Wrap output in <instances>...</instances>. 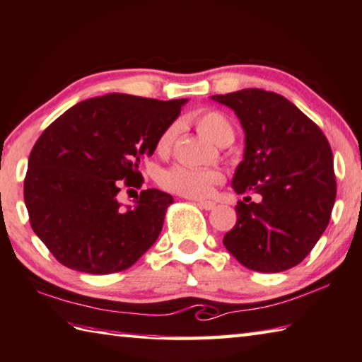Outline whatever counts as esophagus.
<instances>
[{
    "label": "esophagus",
    "instance_id": "esophagus-1",
    "mask_svg": "<svg viewBox=\"0 0 362 362\" xmlns=\"http://www.w3.org/2000/svg\"><path fill=\"white\" fill-rule=\"evenodd\" d=\"M196 202H198V206L201 209H206V210H212L216 206L214 201H196Z\"/></svg>",
    "mask_w": 362,
    "mask_h": 362
}]
</instances>
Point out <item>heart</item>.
Listing matches in <instances>:
<instances>
[{
  "mask_svg": "<svg viewBox=\"0 0 362 362\" xmlns=\"http://www.w3.org/2000/svg\"><path fill=\"white\" fill-rule=\"evenodd\" d=\"M193 122L199 133L218 146H228L234 139V127L229 118L216 109H204L196 112ZM179 124L173 123L163 131L156 142L161 153H168L174 146ZM223 182V174L216 169H199L189 166H174L160 175V185L185 198H206L214 192L215 185Z\"/></svg>",
  "mask_w": 362,
  "mask_h": 362,
  "instance_id": "heart-1",
  "label": "heart"
}]
</instances>
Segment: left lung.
Wrapping results in <instances>:
<instances>
[{"mask_svg":"<svg viewBox=\"0 0 362 362\" xmlns=\"http://www.w3.org/2000/svg\"><path fill=\"white\" fill-rule=\"evenodd\" d=\"M212 100L231 107L245 131L234 192L261 196L259 202L250 196L238 202V223L223 244L256 272L298 266L325 233L336 201L329 142L317 123L274 91L244 88Z\"/></svg>","mask_w":362,"mask_h":362,"instance_id":"left-lung-1","label":"left lung"}]
</instances>
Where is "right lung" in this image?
<instances>
[{
	"label": "right lung",
	"mask_w": 362,
	"mask_h": 362,
	"mask_svg": "<svg viewBox=\"0 0 362 362\" xmlns=\"http://www.w3.org/2000/svg\"><path fill=\"white\" fill-rule=\"evenodd\" d=\"M185 103L110 93L76 104L44 129L30 153L23 198L33 231L58 262L114 274L155 244L173 196L142 189L124 210L117 194L122 183L142 187L141 160L153 155Z\"/></svg>",
	"instance_id": "obj_1"
}]
</instances>
